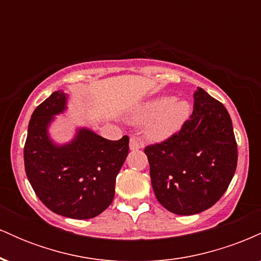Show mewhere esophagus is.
<instances>
[{"label":"esophagus","instance_id":"esophagus-1","mask_svg":"<svg viewBox=\"0 0 261 261\" xmlns=\"http://www.w3.org/2000/svg\"><path fill=\"white\" fill-rule=\"evenodd\" d=\"M142 142L137 139V137H130V149H139V148H142Z\"/></svg>","mask_w":261,"mask_h":261}]
</instances>
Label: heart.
Masks as SVG:
<instances>
[{"label": "heart", "instance_id": "b5f03b06", "mask_svg": "<svg viewBox=\"0 0 261 261\" xmlns=\"http://www.w3.org/2000/svg\"><path fill=\"white\" fill-rule=\"evenodd\" d=\"M190 107L185 100L161 98L148 101L135 112V122H147V135L153 140L169 137L182 126L188 119Z\"/></svg>", "mask_w": 261, "mask_h": 261}]
</instances>
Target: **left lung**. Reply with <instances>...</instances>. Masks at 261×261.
Wrapping results in <instances>:
<instances>
[{"mask_svg": "<svg viewBox=\"0 0 261 261\" xmlns=\"http://www.w3.org/2000/svg\"><path fill=\"white\" fill-rule=\"evenodd\" d=\"M194 98V112L180 130L145 147L154 195L176 215H195L214 206L226 193L238 161L226 108L202 88Z\"/></svg>", "mask_w": 261, "mask_h": 261, "instance_id": "1", "label": "left lung"}]
</instances>
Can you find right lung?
<instances>
[{
	"mask_svg": "<svg viewBox=\"0 0 261 261\" xmlns=\"http://www.w3.org/2000/svg\"><path fill=\"white\" fill-rule=\"evenodd\" d=\"M66 95L54 92L33 113L24 145L25 174L47 208L61 216L93 218L113 202L119 170L128 153V136L110 141L80 130L70 145H53L46 135L53 115L64 112Z\"/></svg>",
	"mask_w": 261,
	"mask_h": 261,
	"instance_id": "right-lung-1",
	"label": "right lung"
}]
</instances>
